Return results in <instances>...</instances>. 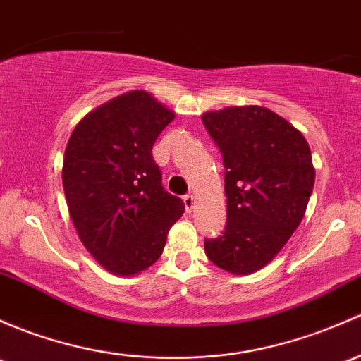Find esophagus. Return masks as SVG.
Segmentation results:
<instances>
[{
  "instance_id": "esophagus-1",
  "label": "esophagus",
  "mask_w": 361,
  "mask_h": 361,
  "mask_svg": "<svg viewBox=\"0 0 361 361\" xmlns=\"http://www.w3.org/2000/svg\"><path fill=\"white\" fill-rule=\"evenodd\" d=\"M183 202H185V209H187V212H192L193 207H195V197H193V195H185L183 197Z\"/></svg>"
}]
</instances>
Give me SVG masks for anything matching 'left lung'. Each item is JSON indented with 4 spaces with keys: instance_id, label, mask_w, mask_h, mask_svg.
I'll return each mask as SVG.
<instances>
[{
    "instance_id": "left-lung-1",
    "label": "left lung",
    "mask_w": 361,
    "mask_h": 361,
    "mask_svg": "<svg viewBox=\"0 0 361 361\" xmlns=\"http://www.w3.org/2000/svg\"><path fill=\"white\" fill-rule=\"evenodd\" d=\"M202 121L226 169V228L204 249L221 270L250 275L275 259L305 218L314 185L310 145L259 105L206 112Z\"/></svg>"
}]
</instances>
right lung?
<instances>
[{
    "mask_svg": "<svg viewBox=\"0 0 361 361\" xmlns=\"http://www.w3.org/2000/svg\"><path fill=\"white\" fill-rule=\"evenodd\" d=\"M145 90L128 91L78 123L63 154L67 207L82 245L107 271L138 275L164 250L185 211L162 188L152 147L174 119Z\"/></svg>",
    "mask_w": 361,
    "mask_h": 361,
    "instance_id": "1",
    "label": "right lung"
}]
</instances>
